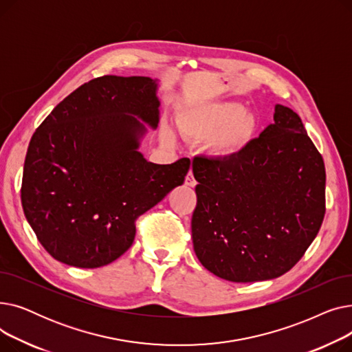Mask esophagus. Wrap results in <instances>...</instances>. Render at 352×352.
<instances>
[{"label":"esophagus","instance_id":"1","mask_svg":"<svg viewBox=\"0 0 352 352\" xmlns=\"http://www.w3.org/2000/svg\"><path fill=\"white\" fill-rule=\"evenodd\" d=\"M186 186H188V187H195L197 186V181H195V178H194V175H192V171L190 170V173L187 174V177H186Z\"/></svg>","mask_w":352,"mask_h":352}]
</instances>
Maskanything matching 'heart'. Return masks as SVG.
I'll use <instances>...</instances> for the list:
<instances>
[{
  "label": "heart",
  "instance_id": "b5f03b06",
  "mask_svg": "<svg viewBox=\"0 0 352 352\" xmlns=\"http://www.w3.org/2000/svg\"><path fill=\"white\" fill-rule=\"evenodd\" d=\"M178 131L191 141H207L206 150L214 158H230L241 151L254 140L258 117L245 111L238 102L194 104L177 116ZM162 140L173 142L174 134L168 126L162 129Z\"/></svg>",
  "mask_w": 352,
  "mask_h": 352
}]
</instances>
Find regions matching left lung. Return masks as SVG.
<instances>
[{"label": "left lung", "instance_id": "8db88e82", "mask_svg": "<svg viewBox=\"0 0 352 352\" xmlns=\"http://www.w3.org/2000/svg\"><path fill=\"white\" fill-rule=\"evenodd\" d=\"M191 219L199 263L232 283L272 280L297 264L325 215V165L297 113L275 105L274 124L230 158L195 157Z\"/></svg>", "mask_w": 352, "mask_h": 352}]
</instances>
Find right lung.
<instances>
[{"mask_svg":"<svg viewBox=\"0 0 352 352\" xmlns=\"http://www.w3.org/2000/svg\"><path fill=\"white\" fill-rule=\"evenodd\" d=\"M157 80L104 76L64 98L34 133L21 202L28 224L55 260L98 268L135 238V221L178 186L190 160L154 164L138 151L157 128ZM142 120L140 122L139 120Z\"/></svg>","mask_w":352,"mask_h":352,"instance_id":"1","label":"right lung"}]
</instances>
